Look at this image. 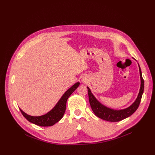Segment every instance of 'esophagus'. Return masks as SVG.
Returning a JSON list of instances; mask_svg holds the SVG:
<instances>
[{"label":"esophagus","mask_w":155,"mask_h":155,"mask_svg":"<svg viewBox=\"0 0 155 155\" xmlns=\"http://www.w3.org/2000/svg\"><path fill=\"white\" fill-rule=\"evenodd\" d=\"M82 81H83V82H84V83H86V82L87 81V79H86V78H82Z\"/></svg>","instance_id":"1"}]
</instances>
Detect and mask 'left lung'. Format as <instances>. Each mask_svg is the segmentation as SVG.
<instances>
[{
    "mask_svg": "<svg viewBox=\"0 0 155 155\" xmlns=\"http://www.w3.org/2000/svg\"><path fill=\"white\" fill-rule=\"evenodd\" d=\"M139 65V69L140 72V87L138 96L136 99V101L132 103L128 107L121 109V110H115L108 108L105 105L101 104L93 95L90 87L87 86V92H88V97H89V101L92 108L93 112L94 114L98 117L99 118L111 122H117L121 121L130 115L133 114L138 108L142 94L143 93L144 90V81L142 78V72Z\"/></svg>",
    "mask_w": 155,
    "mask_h": 155,
    "instance_id": "8db88e82",
    "label": "left lung"
}]
</instances>
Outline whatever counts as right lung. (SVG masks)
<instances>
[{
	"instance_id": "obj_1",
	"label": "right lung",
	"mask_w": 155,
	"mask_h": 155,
	"mask_svg": "<svg viewBox=\"0 0 155 155\" xmlns=\"http://www.w3.org/2000/svg\"><path fill=\"white\" fill-rule=\"evenodd\" d=\"M80 85V82H77L73 86L66 91L62 96L61 99L55 105V106L45 115L41 116H31L25 112H23L20 108L19 110L23 115L31 123L40 126H51L58 123L63 117L65 108L66 103L69 96L77 89Z\"/></svg>"
}]
</instances>
